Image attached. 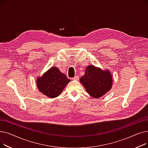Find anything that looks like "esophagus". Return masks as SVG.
<instances>
[{"mask_svg":"<svg viewBox=\"0 0 148 148\" xmlns=\"http://www.w3.org/2000/svg\"><path fill=\"white\" fill-rule=\"evenodd\" d=\"M73 80H79V76H77V75H76V76H75L74 78H73Z\"/></svg>","mask_w":148,"mask_h":148,"instance_id":"obj_1","label":"esophagus"}]
</instances>
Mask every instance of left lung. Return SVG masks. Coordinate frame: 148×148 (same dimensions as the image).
<instances>
[{"instance_id": "8db88e82", "label": "left lung", "mask_w": 148, "mask_h": 148, "mask_svg": "<svg viewBox=\"0 0 148 148\" xmlns=\"http://www.w3.org/2000/svg\"><path fill=\"white\" fill-rule=\"evenodd\" d=\"M86 92L95 98L105 95L112 88L113 79L108 69L103 70L94 65H88L80 79Z\"/></svg>"}]
</instances>
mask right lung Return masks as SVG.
I'll return each instance as SVG.
<instances>
[{
	"instance_id": "1",
	"label": "right lung",
	"mask_w": 148,
	"mask_h": 148,
	"mask_svg": "<svg viewBox=\"0 0 148 148\" xmlns=\"http://www.w3.org/2000/svg\"><path fill=\"white\" fill-rule=\"evenodd\" d=\"M58 67L53 66L36 79V86L42 94L51 98L58 97L70 82Z\"/></svg>"
}]
</instances>
